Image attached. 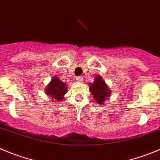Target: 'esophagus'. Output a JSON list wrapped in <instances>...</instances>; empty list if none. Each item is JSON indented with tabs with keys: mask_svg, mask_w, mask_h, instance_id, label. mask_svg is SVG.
<instances>
[{
	"mask_svg": "<svg viewBox=\"0 0 160 160\" xmlns=\"http://www.w3.org/2000/svg\"><path fill=\"white\" fill-rule=\"evenodd\" d=\"M83 78L82 77V76H78V77H76V80H77V82H81L82 81Z\"/></svg>",
	"mask_w": 160,
	"mask_h": 160,
	"instance_id": "obj_1",
	"label": "esophagus"
}]
</instances>
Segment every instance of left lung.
Returning <instances> with one entry per match:
<instances>
[{
    "mask_svg": "<svg viewBox=\"0 0 160 160\" xmlns=\"http://www.w3.org/2000/svg\"><path fill=\"white\" fill-rule=\"evenodd\" d=\"M89 85V90L97 104H104V102L111 97V90L100 75L96 76L93 82Z\"/></svg>",
    "mask_w": 160,
    "mask_h": 160,
    "instance_id": "1",
    "label": "left lung"
}]
</instances>
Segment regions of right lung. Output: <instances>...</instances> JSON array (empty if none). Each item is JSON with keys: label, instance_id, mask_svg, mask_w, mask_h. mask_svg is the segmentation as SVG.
Wrapping results in <instances>:
<instances>
[{"label": "right lung", "instance_id": "add662e5", "mask_svg": "<svg viewBox=\"0 0 160 160\" xmlns=\"http://www.w3.org/2000/svg\"><path fill=\"white\" fill-rule=\"evenodd\" d=\"M68 86L66 83L60 81L57 76H54L49 84L45 88V93L53 99L52 101H60L63 100V96L67 93Z\"/></svg>", "mask_w": 160, "mask_h": 160}]
</instances>
